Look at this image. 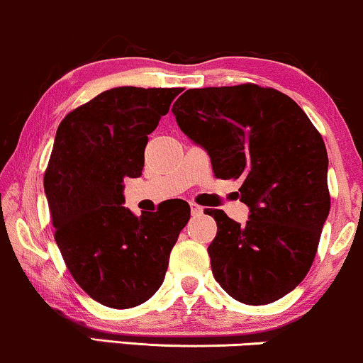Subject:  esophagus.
Masks as SVG:
<instances>
[{"mask_svg":"<svg viewBox=\"0 0 363 363\" xmlns=\"http://www.w3.org/2000/svg\"><path fill=\"white\" fill-rule=\"evenodd\" d=\"M189 206H191V213H193V216L203 215V208H201L199 204H196V203H193V201H191Z\"/></svg>","mask_w":363,"mask_h":363,"instance_id":"esophagus-1","label":"esophagus"}]
</instances>
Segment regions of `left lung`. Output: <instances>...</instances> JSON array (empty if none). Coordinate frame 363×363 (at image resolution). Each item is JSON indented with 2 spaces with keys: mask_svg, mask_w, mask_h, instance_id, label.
I'll return each instance as SVG.
<instances>
[{
  "mask_svg": "<svg viewBox=\"0 0 363 363\" xmlns=\"http://www.w3.org/2000/svg\"><path fill=\"white\" fill-rule=\"evenodd\" d=\"M172 113L216 177L242 179L250 209L243 225L206 209L218 225L208 247L216 282L245 304L284 298L311 269L330 213L321 135L289 96L257 84L187 89Z\"/></svg>",
  "mask_w": 363,
  "mask_h": 363,
  "instance_id": "1",
  "label": "left lung"
}]
</instances>
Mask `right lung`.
Returning a JSON list of instances; mask_svg holds the SVG:
<instances>
[{"mask_svg": "<svg viewBox=\"0 0 363 363\" xmlns=\"http://www.w3.org/2000/svg\"><path fill=\"white\" fill-rule=\"evenodd\" d=\"M179 93L113 87L57 128L43 177L55 242L82 291L108 308H133L155 294L189 221L181 199L142 216L123 206L125 177L142 176L148 135Z\"/></svg>", "mask_w": 363, "mask_h": 363, "instance_id": "obj_1", "label": "right lung"}]
</instances>
